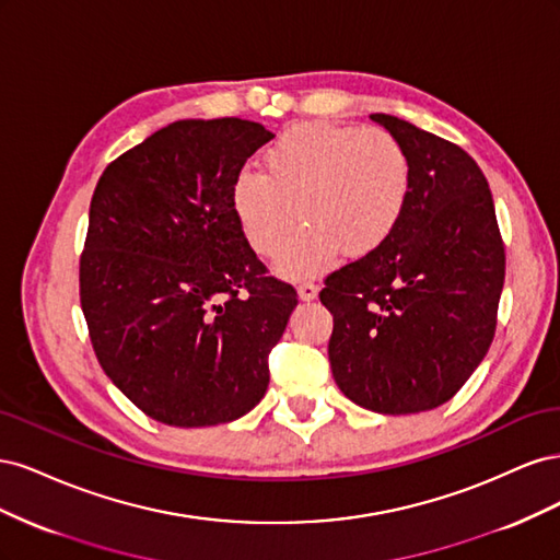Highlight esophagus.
<instances>
[{
	"mask_svg": "<svg viewBox=\"0 0 560 560\" xmlns=\"http://www.w3.org/2000/svg\"><path fill=\"white\" fill-rule=\"evenodd\" d=\"M317 284H313V282H303V284H299L296 287V294H299V299L301 301H313V299H317Z\"/></svg>",
	"mask_w": 560,
	"mask_h": 560,
	"instance_id": "1",
	"label": "esophagus"
}]
</instances>
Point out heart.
<instances>
[{"mask_svg": "<svg viewBox=\"0 0 560 560\" xmlns=\"http://www.w3.org/2000/svg\"><path fill=\"white\" fill-rule=\"evenodd\" d=\"M411 161L381 128L301 124L264 154V175L233 177L229 202L249 249L278 261L287 280H311L336 266L338 254L364 259L397 231L411 198Z\"/></svg>", "mask_w": 560, "mask_h": 560, "instance_id": "1", "label": "heart"}]
</instances>
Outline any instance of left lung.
Here are the masks:
<instances>
[{
	"instance_id": "obj_1",
	"label": "left lung",
	"mask_w": 560,
	"mask_h": 560,
	"mask_svg": "<svg viewBox=\"0 0 560 560\" xmlns=\"http://www.w3.org/2000/svg\"><path fill=\"white\" fill-rule=\"evenodd\" d=\"M411 161V198L378 252L327 278L336 385L362 409L404 416L448 401L495 334L504 247L481 167L404 118L371 114Z\"/></svg>"
}]
</instances>
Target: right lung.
Instances as JSON below:
<instances>
[{"label": "right lung", "mask_w": 560, "mask_h": 560, "mask_svg": "<svg viewBox=\"0 0 560 560\" xmlns=\"http://www.w3.org/2000/svg\"><path fill=\"white\" fill-rule=\"evenodd\" d=\"M245 118H186L105 167L81 254V308L109 381L149 418L208 428L268 387L296 292L266 276L229 191L273 140Z\"/></svg>", "instance_id": "1"}]
</instances>
